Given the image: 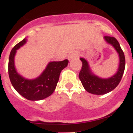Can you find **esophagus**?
I'll list each match as a JSON object with an SVG mask.
<instances>
[{
	"instance_id": "1",
	"label": "esophagus",
	"mask_w": 133,
	"mask_h": 133,
	"mask_svg": "<svg viewBox=\"0 0 133 133\" xmlns=\"http://www.w3.org/2000/svg\"><path fill=\"white\" fill-rule=\"evenodd\" d=\"M77 54L72 53L69 56V60H71V59L74 58H75V57H77Z\"/></svg>"
}]
</instances>
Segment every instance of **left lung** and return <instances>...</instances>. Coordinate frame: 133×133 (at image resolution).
Listing matches in <instances>:
<instances>
[{
	"label": "left lung",
	"mask_w": 133,
	"mask_h": 133,
	"mask_svg": "<svg viewBox=\"0 0 133 133\" xmlns=\"http://www.w3.org/2000/svg\"><path fill=\"white\" fill-rule=\"evenodd\" d=\"M104 39L109 44H111L115 48L119 54V67L117 73L114 75L107 79L100 78L90 71L87 60L83 58H80L82 62V69L79 74L80 81L85 90L89 93L97 95L107 94L116 88L121 81L125 69L124 54L117 39L109 36H105Z\"/></svg>",
	"instance_id": "8db88e82"
}]
</instances>
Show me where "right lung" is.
I'll return each mask as SVG.
<instances>
[{
	"label": "right lung",
	"instance_id": "obj_1",
	"mask_svg": "<svg viewBox=\"0 0 133 133\" xmlns=\"http://www.w3.org/2000/svg\"><path fill=\"white\" fill-rule=\"evenodd\" d=\"M23 39L11 49L9 58L8 72L10 81L15 90L30 101H39L49 96L55 90L62 69L68 65L69 60L50 62L40 76L35 79H27L17 73L14 65V57L17 49L24 45Z\"/></svg>",
	"mask_w": 133,
	"mask_h": 133
}]
</instances>
